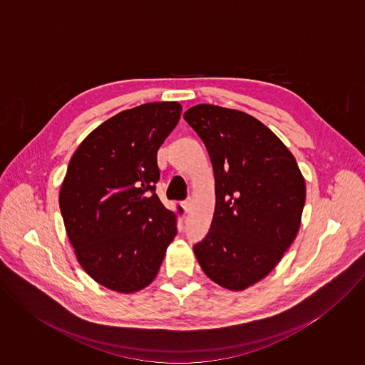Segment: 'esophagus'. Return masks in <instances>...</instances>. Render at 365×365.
I'll use <instances>...</instances> for the list:
<instances>
[{
    "label": "esophagus",
    "mask_w": 365,
    "mask_h": 365,
    "mask_svg": "<svg viewBox=\"0 0 365 365\" xmlns=\"http://www.w3.org/2000/svg\"><path fill=\"white\" fill-rule=\"evenodd\" d=\"M182 206H183V210H185V212H186V214H187V212H190V210H192V199L185 200V202L182 203Z\"/></svg>",
    "instance_id": "obj_1"
}]
</instances>
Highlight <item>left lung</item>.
I'll use <instances>...</instances> for the list:
<instances>
[{
	"label": "left lung",
	"mask_w": 365,
	"mask_h": 365,
	"mask_svg": "<svg viewBox=\"0 0 365 365\" xmlns=\"http://www.w3.org/2000/svg\"><path fill=\"white\" fill-rule=\"evenodd\" d=\"M183 118L210 153L215 178L211 230L195 255L212 282L245 290L269 276L294 241L304 178L283 141L247 113L199 103Z\"/></svg>",
	"instance_id": "8db88e82"
}]
</instances>
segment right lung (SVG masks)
Masks as SVG:
<instances>
[{"mask_svg":"<svg viewBox=\"0 0 365 365\" xmlns=\"http://www.w3.org/2000/svg\"><path fill=\"white\" fill-rule=\"evenodd\" d=\"M179 102H148L89 133L59 190L68 238L81 267L101 286L130 294L158 276L176 217L154 193L158 151L176 127Z\"/></svg>","mask_w":365,"mask_h":365,"instance_id":"right-lung-1","label":"right lung"}]
</instances>
